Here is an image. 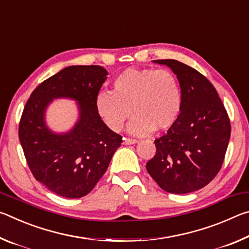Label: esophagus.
<instances>
[{"label": "esophagus", "mask_w": 249, "mask_h": 249, "mask_svg": "<svg viewBox=\"0 0 249 249\" xmlns=\"http://www.w3.org/2000/svg\"><path fill=\"white\" fill-rule=\"evenodd\" d=\"M138 141L137 140H134V138H124V142L123 144L125 145H132V144H136Z\"/></svg>", "instance_id": "esophagus-1"}]
</instances>
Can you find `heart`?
Wrapping results in <instances>:
<instances>
[{
    "label": "heart",
    "instance_id": "heart-1",
    "mask_svg": "<svg viewBox=\"0 0 249 249\" xmlns=\"http://www.w3.org/2000/svg\"><path fill=\"white\" fill-rule=\"evenodd\" d=\"M112 88V92L96 96L100 115L112 130L123 128L132 112L128 129L136 135L167 130L178 120L182 95L178 79L169 70L128 68L113 80Z\"/></svg>",
    "mask_w": 249,
    "mask_h": 249
}]
</instances>
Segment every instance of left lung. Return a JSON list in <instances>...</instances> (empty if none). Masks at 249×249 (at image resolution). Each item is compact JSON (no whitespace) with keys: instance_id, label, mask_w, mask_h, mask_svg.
<instances>
[{"instance_id":"1","label":"left lung","mask_w":249,"mask_h":249,"mask_svg":"<svg viewBox=\"0 0 249 249\" xmlns=\"http://www.w3.org/2000/svg\"><path fill=\"white\" fill-rule=\"evenodd\" d=\"M179 80L182 107L175 125L155 140L146 169L162 190L176 195L205 187L218 174L231 137V122L215 88L199 71L162 59Z\"/></svg>"}]
</instances>
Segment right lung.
<instances>
[{
  "instance_id": "1",
  "label": "right lung",
  "mask_w": 249,
  "mask_h": 249,
  "mask_svg": "<svg viewBox=\"0 0 249 249\" xmlns=\"http://www.w3.org/2000/svg\"><path fill=\"white\" fill-rule=\"evenodd\" d=\"M107 74L101 66L67 67L41 82L24 107L18 137L27 165L37 181L60 196L78 199L90 193L123 142L96 107ZM57 97L77 99L80 109L78 123L60 135L50 132L43 121L45 107Z\"/></svg>"
}]
</instances>
